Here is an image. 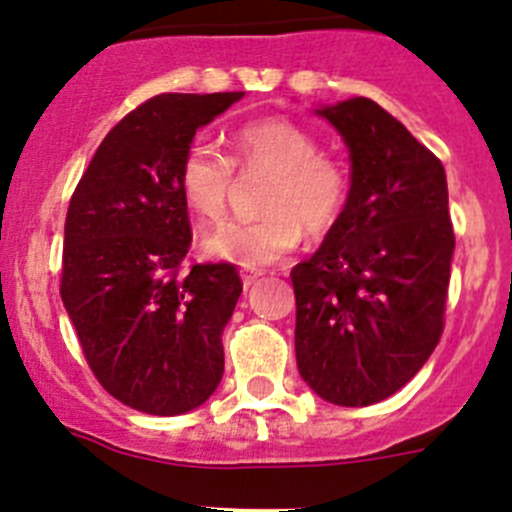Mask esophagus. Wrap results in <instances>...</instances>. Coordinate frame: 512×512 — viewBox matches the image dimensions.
I'll list each match as a JSON object with an SVG mask.
<instances>
[{
  "mask_svg": "<svg viewBox=\"0 0 512 512\" xmlns=\"http://www.w3.org/2000/svg\"><path fill=\"white\" fill-rule=\"evenodd\" d=\"M240 275H242V287H245V289H250L252 285H255L257 280H260V277H262V272H255V270H242Z\"/></svg>",
  "mask_w": 512,
  "mask_h": 512,
  "instance_id": "34e87169",
  "label": "esophagus"
}]
</instances>
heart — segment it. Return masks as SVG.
<instances>
[{"mask_svg":"<svg viewBox=\"0 0 512 512\" xmlns=\"http://www.w3.org/2000/svg\"><path fill=\"white\" fill-rule=\"evenodd\" d=\"M230 156L210 143H193L180 158L178 185L185 205L203 220H220L235 190L237 170L267 173L260 218L227 220L203 235V252L242 267H260L289 255L304 232L327 237L352 200V170L319 151V138L287 116H265L237 126L227 138Z\"/></svg>","mask_w":512,"mask_h":512,"instance_id":"heart-1","label":"heart"}]
</instances>
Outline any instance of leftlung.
<instances>
[{
    "instance_id": "left-lung-1",
    "label": "left lung",
    "mask_w": 512,
    "mask_h": 512,
    "mask_svg": "<svg viewBox=\"0 0 512 512\" xmlns=\"http://www.w3.org/2000/svg\"><path fill=\"white\" fill-rule=\"evenodd\" d=\"M352 156V200L292 270L302 379L337 406L389 399L436 349L456 247L441 160L371 98L317 111Z\"/></svg>"
}]
</instances>
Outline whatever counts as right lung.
<instances>
[{
    "label": "right lung",
    "mask_w": 512,
    "mask_h": 512,
    "mask_svg": "<svg viewBox=\"0 0 512 512\" xmlns=\"http://www.w3.org/2000/svg\"><path fill=\"white\" fill-rule=\"evenodd\" d=\"M242 96L148 98L108 131L71 195L61 299L98 384L143 414L193 411L223 379L220 337L242 280L230 262L185 267L178 168L195 131Z\"/></svg>",
    "instance_id": "right-lung-1"
}]
</instances>
